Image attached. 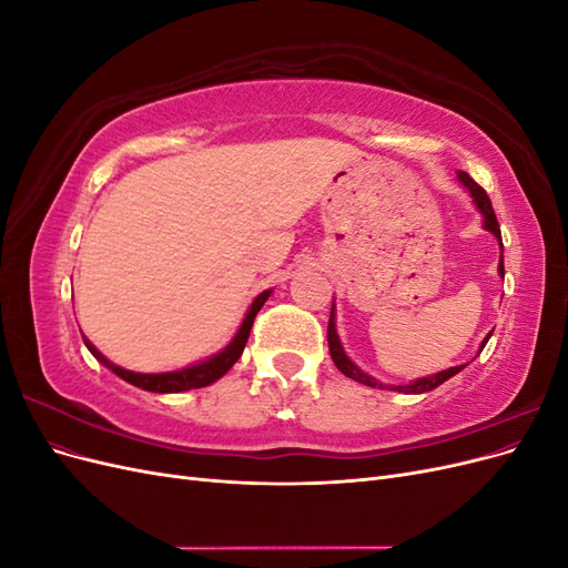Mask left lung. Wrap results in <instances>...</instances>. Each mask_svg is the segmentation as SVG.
I'll return each mask as SVG.
<instances>
[{
  "mask_svg": "<svg viewBox=\"0 0 568 568\" xmlns=\"http://www.w3.org/2000/svg\"><path fill=\"white\" fill-rule=\"evenodd\" d=\"M457 180L464 184V189H467L469 192V196H471V201H474V205H476V211L484 215V230H488L495 239H497V244H500V248H503V236H500V225H497V217H495V211H493V203H490V199H488V194L484 192V189H480L467 173H457ZM497 272H500V277H505V261H503V255H500V267H497ZM488 338H490V334L484 338V343H480V348H478V353L486 348V343H488ZM326 341H329V353H332V359H334V365L338 367V372H343L346 376H351L353 382H359V384H365V386H372V388H384V390H398V393H426V390H434L436 386H440L443 382H448L450 376H455L457 372H462L464 367L467 365H457V367H450V369H443V372H438V374H432V376H422V379H415V382H409V384H405V386H386V384H382V382H376L374 376H369L367 372H363L359 369L353 359L346 355V351H343V346H341V338H338V334H336V313H334V303H332V315H329V326H326Z\"/></svg>",
  "mask_w": 568,
  "mask_h": 568,
  "instance_id": "1",
  "label": "left lung"
}]
</instances>
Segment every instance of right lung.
Masks as SVG:
<instances>
[{
    "label": "right lung",
    "mask_w": 568,
    "mask_h": 568,
    "mask_svg": "<svg viewBox=\"0 0 568 568\" xmlns=\"http://www.w3.org/2000/svg\"><path fill=\"white\" fill-rule=\"evenodd\" d=\"M270 294H272V288H267V291H263V294L255 296V301L251 303V307H248V313H246L242 326H239V332L234 334V338L227 343L225 348H222V351L215 353V355H211L209 359H201V363H196V365H189V367L175 369V372H161V374L130 372V369H123V367L113 365L109 357L101 355V353L92 346V341H90L88 336H84L82 341H84V346H88V351L99 359L101 365L109 367V369H111L113 374H118L123 382H128V384H132V386H136V388H142V390H151V393H180V390L203 388V386H209V384L217 382L220 376H225V374L232 369V365L236 363V359L242 357V353H244V348H246L248 334H251L253 320H255L257 311H261V307L265 305V301L270 298Z\"/></svg>",
    "instance_id": "right-lung-1"
}]
</instances>
